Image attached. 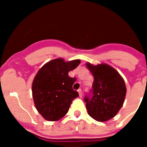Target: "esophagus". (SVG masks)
<instances>
[{
    "label": "esophagus",
    "instance_id": "esophagus-1",
    "mask_svg": "<svg viewBox=\"0 0 147 147\" xmlns=\"http://www.w3.org/2000/svg\"><path fill=\"white\" fill-rule=\"evenodd\" d=\"M78 93H79V95H80V97L82 96V90L81 89L78 90Z\"/></svg>",
    "mask_w": 147,
    "mask_h": 147
}]
</instances>
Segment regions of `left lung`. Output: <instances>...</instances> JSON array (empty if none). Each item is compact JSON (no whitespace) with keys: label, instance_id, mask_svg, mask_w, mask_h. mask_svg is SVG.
<instances>
[{"label":"left lung","instance_id":"left-lung-1","mask_svg":"<svg viewBox=\"0 0 147 147\" xmlns=\"http://www.w3.org/2000/svg\"><path fill=\"white\" fill-rule=\"evenodd\" d=\"M86 65L94 77L93 89L84 98L88 114L98 121L110 120L124 104L127 92L124 80L108 65Z\"/></svg>","mask_w":147,"mask_h":147}]
</instances>
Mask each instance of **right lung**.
Masks as SVG:
<instances>
[{"label": "right lung", "instance_id": "obj_1", "mask_svg": "<svg viewBox=\"0 0 147 147\" xmlns=\"http://www.w3.org/2000/svg\"><path fill=\"white\" fill-rule=\"evenodd\" d=\"M80 59L65 62L56 59L44 65L37 72L32 83V95L35 107L45 119L59 120L66 115L72 101L79 96L72 86L75 78L68 72L75 69Z\"/></svg>", "mask_w": 147, "mask_h": 147}]
</instances>
